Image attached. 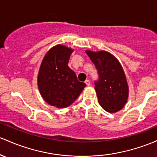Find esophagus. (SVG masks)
<instances>
[{
  "label": "esophagus",
  "instance_id": "34e87169",
  "mask_svg": "<svg viewBox=\"0 0 157 157\" xmlns=\"http://www.w3.org/2000/svg\"><path fill=\"white\" fill-rule=\"evenodd\" d=\"M85 83L86 84L87 86H90V81H89V80H86V81H85Z\"/></svg>",
  "mask_w": 157,
  "mask_h": 157
}]
</instances>
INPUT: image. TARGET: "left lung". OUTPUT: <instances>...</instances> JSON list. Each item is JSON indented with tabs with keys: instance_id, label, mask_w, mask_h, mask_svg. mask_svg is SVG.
<instances>
[{
	"instance_id": "1",
	"label": "left lung",
	"mask_w": 157,
	"mask_h": 157,
	"mask_svg": "<svg viewBox=\"0 0 157 157\" xmlns=\"http://www.w3.org/2000/svg\"><path fill=\"white\" fill-rule=\"evenodd\" d=\"M86 53L98 70V81L94 89L98 103L104 110L110 113L119 111L127 101L129 88L123 68L113 54L105 51Z\"/></svg>"
}]
</instances>
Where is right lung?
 Returning <instances> with one entry per match:
<instances>
[{
	"mask_svg": "<svg viewBox=\"0 0 157 157\" xmlns=\"http://www.w3.org/2000/svg\"><path fill=\"white\" fill-rule=\"evenodd\" d=\"M71 48L57 44L48 51L38 75V87L43 99L57 108L68 106L78 98L86 84L79 81L68 67Z\"/></svg>",
	"mask_w": 157,
	"mask_h": 157,
	"instance_id": "right-lung-1",
	"label": "right lung"
}]
</instances>
